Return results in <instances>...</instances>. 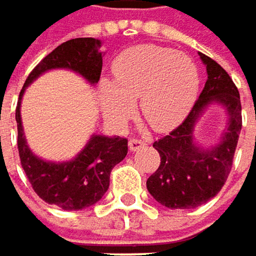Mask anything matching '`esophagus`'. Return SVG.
Segmentation results:
<instances>
[{
    "label": "esophagus",
    "instance_id": "34e87169",
    "mask_svg": "<svg viewBox=\"0 0 256 256\" xmlns=\"http://www.w3.org/2000/svg\"><path fill=\"white\" fill-rule=\"evenodd\" d=\"M144 146H146V141L138 140V138H134V140L129 141V148H130L132 152H136V150H140V148L144 147Z\"/></svg>",
    "mask_w": 256,
    "mask_h": 256
}]
</instances>
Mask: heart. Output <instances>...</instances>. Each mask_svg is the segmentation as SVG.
<instances>
[{
    "mask_svg": "<svg viewBox=\"0 0 256 256\" xmlns=\"http://www.w3.org/2000/svg\"><path fill=\"white\" fill-rule=\"evenodd\" d=\"M114 82L102 80L104 116L121 126L134 114V98L156 130H168L190 110L200 90V70L192 58L170 48L141 44L124 50L112 66Z\"/></svg>",
    "mask_w": 256,
    "mask_h": 256,
    "instance_id": "b5f03b06",
    "label": "heart"
}]
</instances>
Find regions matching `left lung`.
<instances>
[{
  "label": "left lung",
  "mask_w": 256,
  "mask_h": 256,
  "mask_svg": "<svg viewBox=\"0 0 256 256\" xmlns=\"http://www.w3.org/2000/svg\"><path fill=\"white\" fill-rule=\"evenodd\" d=\"M200 56L207 68V82L198 100L178 127L153 144L160 154V165L148 177L147 189L168 208H195L220 192L230 176L242 130V103L236 84L214 60L201 52ZM212 102L226 106L228 129L219 144L204 149L194 142L193 129Z\"/></svg>",
  "instance_id": "left-lung-1"
}]
</instances>
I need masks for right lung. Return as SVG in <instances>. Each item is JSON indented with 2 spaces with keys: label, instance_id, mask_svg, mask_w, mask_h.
Returning <instances> with one entry per match:
<instances>
[{
  "label": "right lung",
  "instance_id": "obj_1",
  "mask_svg": "<svg viewBox=\"0 0 256 256\" xmlns=\"http://www.w3.org/2000/svg\"><path fill=\"white\" fill-rule=\"evenodd\" d=\"M100 46V40L79 37L55 48L28 74L16 106L20 165L34 192L44 202L58 206L67 212L86 208L102 200L109 188L112 168L127 154V140L92 135L74 159L61 164L43 160L26 144L20 120V100L25 88L42 73L52 68H68L84 76L91 85L97 84L102 73Z\"/></svg>",
  "mask_w": 256,
  "mask_h": 256
}]
</instances>
